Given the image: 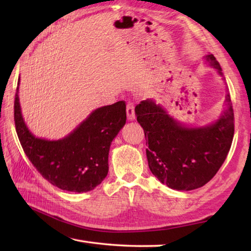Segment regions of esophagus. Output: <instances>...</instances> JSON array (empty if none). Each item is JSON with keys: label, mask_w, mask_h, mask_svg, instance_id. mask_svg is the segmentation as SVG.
<instances>
[{"label": "esophagus", "mask_w": 251, "mask_h": 251, "mask_svg": "<svg viewBox=\"0 0 251 251\" xmlns=\"http://www.w3.org/2000/svg\"><path fill=\"white\" fill-rule=\"evenodd\" d=\"M126 113H127V118H128L129 121L135 120V106L131 101H129L126 106Z\"/></svg>", "instance_id": "1"}]
</instances>
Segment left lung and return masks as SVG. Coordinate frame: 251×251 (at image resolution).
I'll list each match as a JSON object with an SVG mask.
<instances>
[{
    "label": "left lung",
    "mask_w": 251,
    "mask_h": 251,
    "mask_svg": "<svg viewBox=\"0 0 251 251\" xmlns=\"http://www.w3.org/2000/svg\"><path fill=\"white\" fill-rule=\"evenodd\" d=\"M206 59L218 71L215 56ZM227 107L217 122L203 127H186L169 116L154 100H142L135 107L137 122L147 139V160L152 175L176 190H193L206 185L222 167L230 150L235 118L232 103L226 95Z\"/></svg>",
    "instance_id": "left-lung-1"
}]
</instances>
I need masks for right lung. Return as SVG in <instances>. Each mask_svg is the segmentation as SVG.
Segmentation results:
<instances>
[{"mask_svg":"<svg viewBox=\"0 0 251 251\" xmlns=\"http://www.w3.org/2000/svg\"><path fill=\"white\" fill-rule=\"evenodd\" d=\"M14 100V122L27 158L53 186L67 192L85 193L99 186L108 173L110 143L126 123V104L120 100L93 112L65 138L46 141L25 125L19 100Z\"/></svg>","mask_w":251,"mask_h":251,"instance_id":"obj_1","label":"right lung"}]
</instances>
